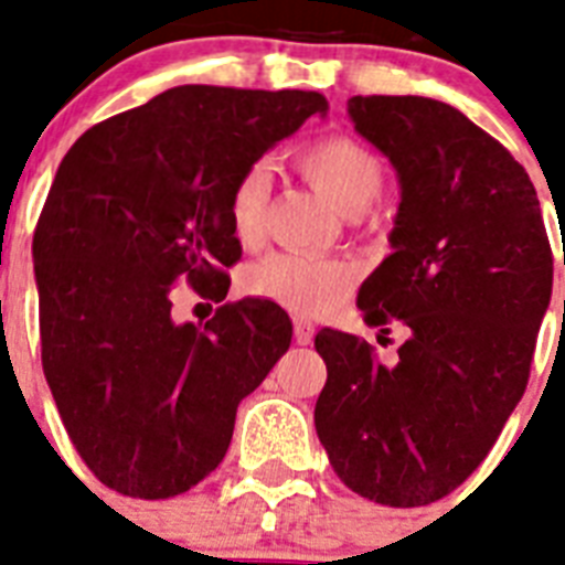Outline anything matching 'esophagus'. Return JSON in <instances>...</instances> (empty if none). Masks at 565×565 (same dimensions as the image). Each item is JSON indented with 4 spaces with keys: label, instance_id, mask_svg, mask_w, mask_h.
I'll return each instance as SVG.
<instances>
[{
    "label": "esophagus",
    "instance_id": "obj_1",
    "mask_svg": "<svg viewBox=\"0 0 565 565\" xmlns=\"http://www.w3.org/2000/svg\"><path fill=\"white\" fill-rule=\"evenodd\" d=\"M292 334H296V343L308 345L310 340H313V334H317V328H313V322H310V319L296 317V322H292Z\"/></svg>",
    "mask_w": 565,
    "mask_h": 565
}]
</instances>
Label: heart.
<instances>
[{
    "label": "heart",
    "mask_w": 565,
    "mask_h": 565,
    "mask_svg": "<svg viewBox=\"0 0 565 565\" xmlns=\"http://www.w3.org/2000/svg\"><path fill=\"white\" fill-rule=\"evenodd\" d=\"M301 175L345 216H361L384 190V167L352 137H322L296 152ZM269 170L248 167L228 195V220L243 246L264 237ZM246 290L257 299L275 301L292 313H322L343 299L352 287V269L334 257L275 252L246 273Z\"/></svg>",
    "instance_id": "1"
}]
</instances>
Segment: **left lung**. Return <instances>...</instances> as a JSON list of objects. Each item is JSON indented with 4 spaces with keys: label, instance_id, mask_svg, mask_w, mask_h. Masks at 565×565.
I'll list each match as a JSON object with an SVG mask.
<instances>
[{
    "label": "left lung",
    "instance_id": "obj_1",
    "mask_svg": "<svg viewBox=\"0 0 565 565\" xmlns=\"http://www.w3.org/2000/svg\"><path fill=\"white\" fill-rule=\"evenodd\" d=\"M349 117L402 193L393 255L361 284L358 308L372 326L398 319L407 340L381 363L366 340L322 328L313 422L349 490L422 508L481 466L525 393L552 246L525 167L457 108L352 96Z\"/></svg>",
    "mask_w": 565,
    "mask_h": 565
}]
</instances>
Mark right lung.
<instances>
[{
    "mask_svg": "<svg viewBox=\"0 0 565 565\" xmlns=\"http://www.w3.org/2000/svg\"><path fill=\"white\" fill-rule=\"evenodd\" d=\"M328 102L313 90L184 84L84 131L34 231L43 372L78 455L105 487L172 499L228 451L237 404L290 349L275 301L172 319L175 284L222 301L243 248L228 195Z\"/></svg>",
    "mask_w": 565,
    "mask_h": 565,
    "instance_id": "right-lung-1",
    "label": "right lung"
}]
</instances>
